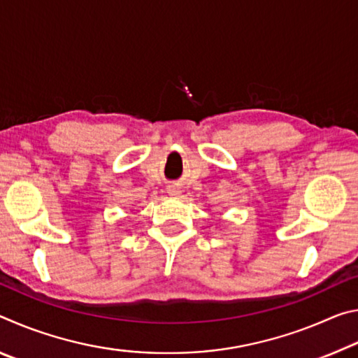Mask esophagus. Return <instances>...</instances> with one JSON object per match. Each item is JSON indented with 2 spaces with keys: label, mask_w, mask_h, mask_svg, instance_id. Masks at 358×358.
I'll return each instance as SVG.
<instances>
[{
  "label": "esophagus",
  "mask_w": 358,
  "mask_h": 358,
  "mask_svg": "<svg viewBox=\"0 0 358 358\" xmlns=\"http://www.w3.org/2000/svg\"><path fill=\"white\" fill-rule=\"evenodd\" d=\"M167 192L171 194V196H173V197H178L180 194H181V191L178 189L177 186H169V189H167Z\"/></svg>",
  "instance_id": "1"
}]
</instances>
